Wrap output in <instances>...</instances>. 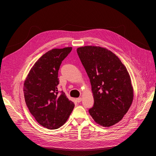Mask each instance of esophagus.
<instances>
[{
    "mask_svg": "<svg viewBox=\"0 0 156 156\" xmlns=\"http://www.w3.org/2000/svg\"><path fill=\"white\" fill-rule=\"evenodd\" d=\"M76 100L77 102H80L81 101V100H82V98H81V97H78V98H77Z\"/></svg>",
    "mask_w": 156,
    "mask_h": 156,
    "instance_id": "obj_1",
    "label": "esophagus"
}]
</instances>
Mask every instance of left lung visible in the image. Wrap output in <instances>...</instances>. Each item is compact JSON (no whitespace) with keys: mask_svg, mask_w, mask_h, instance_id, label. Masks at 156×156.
Instances as JSON below:
<instances>
[{"mask_svg":"<svg viewBox=\"0 0 156 156\" xmlns=\"http://www.w3.org/2000/svg\"><path fill=\"white\" fill-rule=\"evenodd\" d=\"M77 53L90 78L94 99L88 110L97 124L110 127L120 121L133 99V88L126 68L108 49L84 46Z\"/></svg>","mask_w":156,"mask_h":156,"instance_id":"1","label":"left lung"}]
</instances>
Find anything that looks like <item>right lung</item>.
<instances>
[{
    "label": "right lung",
    "instance_id": "add662e5",
    "mask_svg": "<svg viewBox=\"0 0 156 156\" xmlns=\"http://www.w3.org/2000/svg\"><path fill=\"white\" fill-rule=\"evenodd\" d=\"M72 47L53 48L33 66L24 81L23 92L27 107L40 125L60 128L68 120L75 104L65 93H59L58 71Z\"/></svg>",
    "mask_w": 156,
    "mask_h": 156
}]
</instances>
